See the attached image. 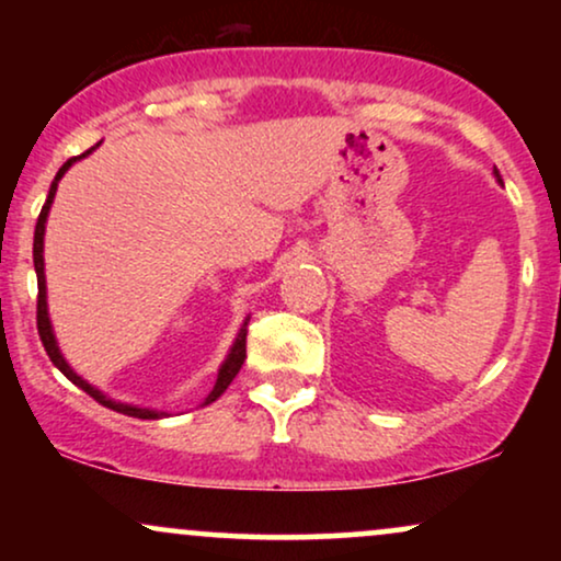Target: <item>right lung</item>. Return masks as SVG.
<instances>
[{"label": "right lung", "mask_w": 561, "mask_h": 561, "mask_svg": "<svg viewBox=\"0 0 561 561\" xmlns=\"http://www.w3.org/2000/svg\"><path fill=\"white\" fill-rule=\"evenodd\" d=\"M89 152H92V150L81 152L79 158L89 156ZM79 158H70L68 163H62V169L57 171L55 182H53V186H49L47 203H44L42 214H38V221H36V231H34V268H36V282H38V298H36V327H38V337H42V345H44V351H47L49 362H53V364L57 366V369H60L62 375H66V377L70 379V382L76 385V388H81L83 392H87V396H92L96 403L107 405V409L118 411V414H126V416H137V420H158V416H165V411L137 409V405L115 403V401H111V398H107V396H102V392L96 390V388H92V385H89L87 379H81L79 375H76L73 369H70V366L66 364V358H62L60 347H57V343H55L53 324H49V317H47V285H44V255H42V250H44V224H47L49 205H53V199H55L57 182H60V179H62V173H66V171L70 169V165H73L76 160H79ZM244 327H248V321H244ZM244 327H242V330H240V334H237V343H234V347H231L229 358H227V362H224L221 369H218V379H216L214 390H210V396L205 398V405H208V403H214V401H218V398L224 396V390H227L229 385H231V379L237 377V371L242 369V364H244V356H248V353H244V340H248V330H244Z\"/></svg>", "instance_id": "obj_1"}]
</instances>
